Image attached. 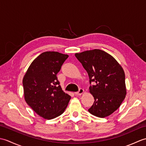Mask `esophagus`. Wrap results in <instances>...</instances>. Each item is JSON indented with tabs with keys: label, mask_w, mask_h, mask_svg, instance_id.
<instances>
[{
	"label": "esophagus",
	"mask_w": 146,
	"mask_h": 146,
	"mask_svg": "<svg viewBox=\"0 0 146 146\" xmlns=\"http://www.w3.org/2000/svg\"><path fill=\"white\" fill-rule=\"evenodd\" d=\"M83 93H84V90L82 89V88H80V89L79 90L78 92H75V94H76V95H81L82 94H83Z\"/></svg>",
	"instance_id": "obj_1"
}]
</instances>
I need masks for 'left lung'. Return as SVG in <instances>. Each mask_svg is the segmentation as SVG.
<instances>
[{
	"label": "left lung",
	"instance_id": "8db88e82",
	"mask_svg": "<svg viewBox=\"0 0 146 146\" xmlns=\"http://www.w3.org/2000/svg\"><path fill=\"white\" fill-rule=\"evenodd\" d=\"M75 56L88 73L90 83L95 82L89 88L95 101L88 111L100 118L109 116L119 108L127 94L122 66L100 49L76 53Z\"/></svg>",
	"mask_w": 146,
	"mask_h": 146
}]
</instances>
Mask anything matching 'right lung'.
<instances>
[{
    "instance_id": "1",
    "label": "right lung",
    "mask_w": 146,
    "mask_h": 146,
    "mask_svg": "<svg viewBox=\"0 0 146 146\" xmlns=\"http://www.w3.org/2000/svg\"><path fill=\"white\" fill-rule=\"evenodd\" d=\"M68 54L46 51L30 64L23 80L24 100L44 119H52L64 112L71 99L58 80L57 73Z\"/></svg>"
}]
</instances>
